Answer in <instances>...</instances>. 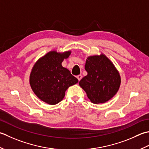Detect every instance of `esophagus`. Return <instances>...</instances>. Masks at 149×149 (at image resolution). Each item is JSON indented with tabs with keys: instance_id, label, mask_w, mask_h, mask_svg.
<instances>
[{
	"instance_id": "obj_1",
	"label": "esophagus",
	"mask_w": 149,
	"mask_h": 149,
	"mask_svg": "<svg viewBox=\"0 0 149 149\" xmlns=\"http://www.w3.org/2000/svg\"><path fill=\"white\" fill-rule=\"evenodd\" d=\"M77 78H78V81H80L81 78H82V76H81V74H79V75H78L77 77Z\"/></svg>"
}]
</instances>
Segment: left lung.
<instances>
[{
	"instance_id": "1",
	"label": "left lung",
	"mask_w": 149,
	"mask_h": 149,
	"mask_svg": "<svg viewBox=\"0 0 149 149\" xmlns=\"http://www.w3.org/2000/svg\"><path fill=\"white\" fill-rule=\"evenodd\" d=\"M85 69L87 75L79 81V85L91 102L103 104L116 95L120 86V75L105 54L88 57Z\"/></svg>"
}]
</instances>
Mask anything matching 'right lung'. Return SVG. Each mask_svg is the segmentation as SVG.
<instances>
[{
    "label": "right lung",
    "instance_id": "right-lung-1",
    "mask_svg": "<svg viewBox=\"0 0 149 149\" xmlns=\"http://www.w3.org/2000/svg\"><path fill=\"white\" fill-rule=\"evenodd\" d=\"M71 54V51L57 53L52 51L40 58L33 66L29 77L33 91L39 99L49 105H55L64 98L69 87L78 83L62 62Z\"/></svg>",
    "mask_w": 149,
    "mask_h": 149
}]
</instances>
